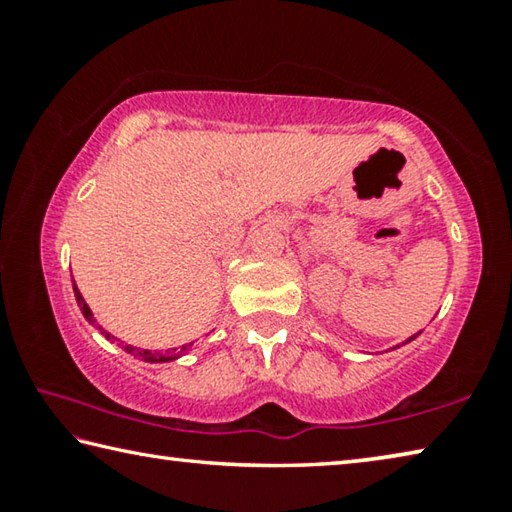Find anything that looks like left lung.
Returning <instances> with one entry per match:
<instances>
[{"instance_id":"obj_1","label":"left lung","mask_w":512,"mask_h":512,"mask_svg":"<svg viewBox=\"0 0 512 512\" xmlns=\"http://www.w3.org/2000/svg\"><path fill=\"white\" fill-rule=\"evenodd\" d=\"M415 336H418V334H413V336H411V339H406V343H409V341H413V339H415Z\"/></svg>"}]
</instances>
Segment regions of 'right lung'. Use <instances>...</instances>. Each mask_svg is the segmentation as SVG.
Segmentation results:
<instances>
[{
    "label": "right lung",
    "instance_id": "add662e5",
    "mask_svg": "<svg viewBox=\"0 0 512 512\" xmlns=\"http://www.w3.org/2000/svg\"><path fill=\"white\" fill-rule=\"evenodd\" d=\"M74 296H76V302H79V307H81V311H83V316L88 318V323H92V325L97 323V320H94V316H92L90 307L85 305V300H83V296H81V291L76 289V287H74ZM97 327H99V325H97ZM99 329H101L103 334H106V339L119 341V339H115V336H112V334H108L106 329H103V327H99ZM119 345H121V348H124L128 354H133V357H140L142 361H149V363H164V361H173V359H178L180 354H185L189 348H192V345H183V348H180V350L173 348V350H167V352H158V350L151 352V350H140V348H133V345H124V343H121V341H119Z\"/></svg>",
    "mask_w": 512,
    "mask_h": 512
}]
</instances>
